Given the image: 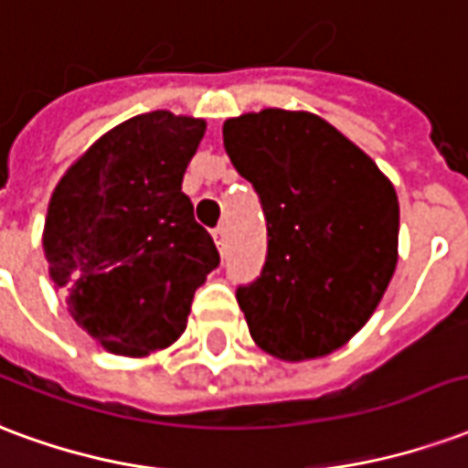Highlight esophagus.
Returning a JSON list of instances; mask_svg holds the SVG:
<instances>
[{"mask_svg": "<svg viewBox=\"0 0 468 468\" xmlns=\"http://www.w3.org/2000/svg\"><path fill=\"white\" fill-rule=\"evenodd\" d=\"M214 244H217V249H219V251H224V249H227V227H224V224L214 229Z\"/></svg>", "mask_w": 468, "mask_h": 468, "instance_id": "esophagus-1", "label": "esophagus"}]
</instances>
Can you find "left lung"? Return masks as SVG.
<instances>
[{"label":"left lung","instance_id":"1","mask_svg":"<svg viewBox=\"0 0 468 468\" xmlns=\"http://www.w3.org/2000/svg\"><path fill=\"white\" fill-rule=\"evenodd\" d=\"M224 146L267 214L269 254L237 302L259 349L319 359L377 312L399 261V199L367 152L312 112L224 122Z\"/></svg>","mask_w":468,"mask_h":468}]
</instances>
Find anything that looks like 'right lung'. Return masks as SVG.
Masks as SVG:
<instances>
[{
  "instance_id": "1",
  "label": "right lung",
  "mask_w": 468,
  "mask_h": 468,
  "mask_svg": "<svg viewBox=\"0 0 468 468\" xmlns=\"http://www.w3.org/2000/svg\"><path fill=\"white\" fill-rule=\"evenodd\" d=\"M207 122L166 109L126 119L54 186L42 247L71 319L109 354L149 356L186 329L219 264L182 192Z\"/></svg>"
}]
</instances>
